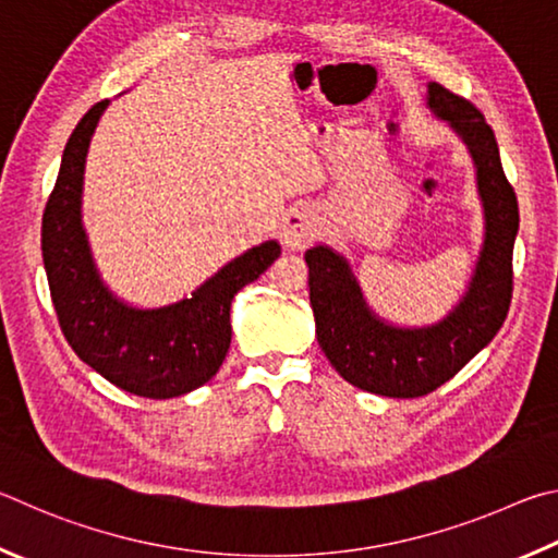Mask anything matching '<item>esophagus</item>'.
<instances>
[{
	"label": "esophagus",
	"mask_w": 558,
	"mask_h": 558,
	"mask_svg": "<svg viewBox=\"0 0 558 558\" xmlns=\"http://www.w3.org/2000/svg\"><path fill=\"white\" fill-rule=\"evenodd\" d=\"M316 234V222L311 218V213L306 208H294L284 215L281 220V242L289 250H301L314 240Z\"/></svg>",
	"instance_id": "1"
}]
</instances>
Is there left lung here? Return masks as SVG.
Returning <instances> with one entry per match:
<instances>
[{
	"instance_id": "8db88e82",
	"label": "left lung",
	"mask_w": 558,
	"mask_h": 558,
	"mask_svg": "<svg viewBox=\"0 0 558 558\" xmlns=\"http://www.w3.org/2000/svg\"><path fill=\"white\" fill-rule=\"evenodd\" d=\"M428 107L471 146L485 203V247L471 289L438 326L402 330L369 314L348 264L328 247L306 252L316 336L340 377L365 392L412 399L448 383L502 328L512 304V250L520 208L507 181L493 126L483 112L448 87L428 85Z\"/></svg>"
}]
</instances>
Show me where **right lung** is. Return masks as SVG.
<instances>
[{"label": "right lung", "mask_w": 558, "mask_h": 558, "mask_svg": "<svg viewBox=\"0 0 558 558\" xmlns=\"http://www.w3.org/2000/svg\"><path fill=\"white\" fill-rule=\"evenodd\" d=\"M105 107L107 100L93 105L77 122L48 195L41 222L48 289L68 345L83 363L130 395L179 397L218 373L232 340L234 294L267 271L281 247H252L173 306L136 311L120 304L97 277L81 225L85 154Z\"/></svg>", "instance_id": "1"}]
</instances>
